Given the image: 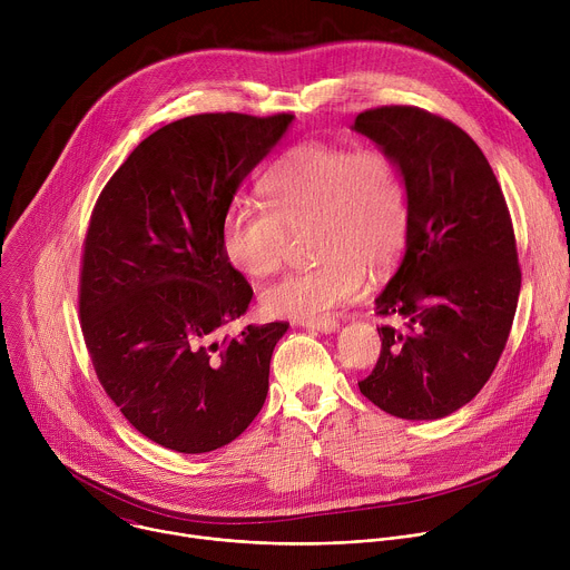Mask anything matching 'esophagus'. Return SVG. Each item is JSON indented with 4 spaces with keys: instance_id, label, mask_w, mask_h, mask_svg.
I'll return each instance as SVG.
<instances>
[{
    "instance_id": "34e87169",
    "label": "esophagus",
    "mask_w": 570,
    "mask_h": 570,
    "mask_svg": "<svg viewBox=\"0 0 570 570\" xmlns=\"http://www.w3.org/2000/svg\"><path fill=\"white\" fill-rule=\"evenodd\" d=\"M304 327L311 332H320V334H334V332H338L341 324L336 320H315V322H304Z\"/></svg>"
}]
</instances>
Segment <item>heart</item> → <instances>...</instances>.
Here are the masks:
<instances>
[{"label":"heart","instance_id":"1","mask_svg":"<svg viewBox=\"0 0 570 570\" xmlns=\"http://www.w3.org/2000/svg\"><path fill=\"white\" fill-rule=\"evenodd\" d=\"M268 205L234 203L220 225L227 262L246 277L275 273L288 232L315 225L322 264L279 277L262 291L273 317L315 322L365 291V266L390 268L411 236V200L394 157L381 148L304 144L264 180Z\"/></svg>","mask_w":570,"mask_h":570}]
</instances>
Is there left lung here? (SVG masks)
Wrapping results in <instances>:
<instances>
[{
  "label": "left lung",
  "instance_id": "obj_1",
  "mask_svg": "<svg viewBox=\"0 0 570 570\" xmlns=\"http://www.w3.org/2000/svg\"><path fill=\"white\" fill-rule=\"evenodd\" d=\"M356 132L390 153L411 200L401 266L376 297L381 356L361 392L401 420H442L490 381L521 291L517 240L501 185L455 124L413 106L356 117Z\"/></svg>",
  "mask_w": 570,
  "mask_h": 570
}]
</instances>
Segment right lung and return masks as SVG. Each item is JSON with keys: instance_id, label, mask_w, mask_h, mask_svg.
<instances>
[{"instance_id": "add662e5", "label": "right lung", "mask_w": 570, "mask_h": 570, "mask_svg": "<svg viewBox=\"0 0 570 570\" xmlns=\"http://www.w3.org/2000/svg\"><path fill=\"white\" fill-rule=\"evenodd\" d=\"M293 115H194L148 135L104 187L86 236L80 327L97 376L155 444L207 453L259 415L286 322L225 327L253 288L225 257L236 189Z\"/></svg>"}]
</instances>
